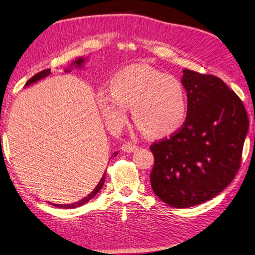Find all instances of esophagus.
<instances>
[{
    "label": "esophagus",
    "mask_w": 255,
    "mask_h": 255,
    "mask_svg": "<svg viewBox=\"0 0 255 255\" xmlns=\"http://www.w3.org/2000/svg\"><path fill=\"white\" fill-rule=\"evenodd\" d=\"M137 148L138 147L131 142H125L122 147V149L125 152H132V151H136Z\"/></svg>",
    "instance_id": "obj_1"
}]
</instances>
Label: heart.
I'll use <instances>...</instances> for the list:
<instances>
[{"instance_id": "1", "label": "heart", "mask_w": 255, "mask_h": 255, "mask_svg": "<svg viewBox=\"0 0 255 255\" xmlns=\"http://www.w3.org/2000/svg\"><path fill=\"white\" fill-rule=\"evenodd\" d=\"M101 115L118 129L131 108L133 123L146 136L167 137L183 126L187 116V94L177 78L145 64H131L115 73L110 91L98 94Z\"/></svg>"}]
</instances>
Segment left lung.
Returning <instances> with one entry per match:
<instances>
[{
  "instance_id": "obj_1",
  "label": "left lung",
  "mask_w": 255,
  "mask_h": 255,
  "mask_svg": "<svg viewBox=\"0 0 255 255\" xmlns=\"http://www.w3.org/2000/svg\"><path fill=\"white\" fill-rule=\"evenodd\" d=\"M187 116L177 131L150 145L152 191L176 208L202 204L220 194L241 167L249 117L223 80L185 69Z\"/></svg>"
}]
</instances>
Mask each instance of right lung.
I'll list each match as a JSON object with an SVG mask.
<instances>
[{
    "instance_id": "obj_1",
    "label": "right lung",
    "mask_w": 255,
    "mask_h": 255,
    "mask_svg": "<svg viewBox=\"0 0 255 255\" xmlns=\"http://www.w3.org/2000/svg\"><path fill=\"white\" fill-rule=\"evenodd\" d=\"M83 61H85V60H83L82 58H80V59H78V60H76L75 61V64H76V67H81L82 66V63H83ZM51 73V71H50V69H45V70H43V71H41V72H39V73H36V75H34L33 77L31 78V79L27 81L26 83H25V86H29V85H31V83H33V82H36V81H39L40 79H42V78H44V77H47V76H49ZM118 155V152L117 151H115L114 154H113V156H117ZM112 156V157H113ZM105 179H106V174H104L103 175V177H101V179L99 180V183H98V185H97V186L95 187V189L94 191H92L89 195L88 196H86L85 198H82L81 201H79V202H77V203H72V204H66V205H60V204H52V205H54V206H57V207H60V208H73V207H79V206H82V205H85L86 203H88L89 202L92 197H94L97 193H98L100 189H101V187L104 186V183H105Z\"/></svg>"
}]
</instances>
